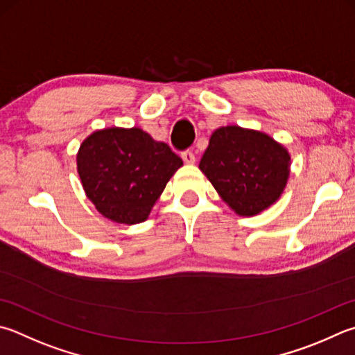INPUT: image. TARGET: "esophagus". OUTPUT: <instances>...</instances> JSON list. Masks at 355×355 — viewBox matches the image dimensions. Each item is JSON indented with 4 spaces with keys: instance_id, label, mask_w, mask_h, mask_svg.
Masks as SVG:
<instances>
[{
    "instance_id": "esophagus-1",
    "label": "esophagus",
    "mask_w": 355,
    "mask_h": 355,
    "mask_svg": "<svg viewBox=\"0 0 355 355\" xmlns=\"http://www.w3.org/2000/svg\"><path fill=\"white\" fill-rule=\"evenodd\" d=\"M182 158H183L186 164H194L196 163V155H194V152H192V150H184L182 153Z\"/></svg>"
}]
</instances>
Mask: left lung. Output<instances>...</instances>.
Wrapping results in <instances>:
<instances>
[{
    "mask_svg": "<svg viewBox=\"0 0 355 355\" xmlns=\"http://www.w3.org/2000/svg\"><path fill=\"white\" fill-rule=\"evenodd\" d=\"M198 167L236 214L251 217L281 197L290 155L267 133L227 125L211 135Z\"/></svg>",
    "mask_w": 355,
    "mask_h": 355,
    "instance_id": "left-lung-1",
    "label": "left lung"
}]
</instances>
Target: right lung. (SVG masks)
I'll list each match as a JSON object with an SVG mask.
<instances>
[{
  "label": "right lung",
  "instance_id": "obj_1",
  "mask_svg": "<svg viewBox=\"0 0 355 355\" xmlns=\"http://www.w3.org/2000/svg\"><path fill=\"white\" fill-rule=\"evenodd\" d=\"M182 166L169 146L138 127L96 130L77 152V172L89 202L104 217L125 225L149 217Z\"/></svg>",
  "mask_w": 355,
  "mask_h": 355
}]
</instances>
